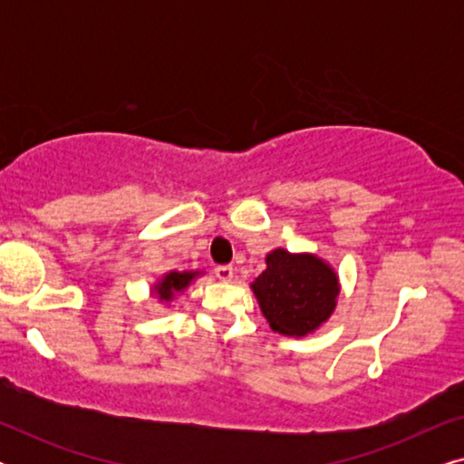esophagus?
Segmentation results:
<instances>
[{
  "mask_svg": "<svg viewBox=\"0 0 464 464\" xmlns=\"http://www.w3.org/2000/svg\"><path fill=\"white\" fill-rule=\"evenodd\" d=\"M215 276L219 278V281H224V283H227V281H232V276H234V268L232 266H215Z\"/></svg>",
  "mask_w": 464,
  "mask_h": 464,
  "instance_id": "esophagus-1",
  "label": "esophagus"
}]
</instances>
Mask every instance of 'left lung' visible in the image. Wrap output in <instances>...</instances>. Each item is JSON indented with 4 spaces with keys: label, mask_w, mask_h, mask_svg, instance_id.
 I'll use <instances>...</instances> for the list:
<instances>
[{
    "label": "left lung",
    "mask_w": 464,
    "mask_h": 464,
    "mask_svg": "<svg viewBox=\"0 0 464 464\" xmlns=\"http://www.w3.org/2000/svg\"><path fill=\"white\" fill-rule=\"evenodd\" d=\"M266 266L251 289L275 332L306 335L332 316L340 285L323 259L275 249L266 257Z\"/></svg>",
    "instance_id": "left-lung-1"
}]
</instances>
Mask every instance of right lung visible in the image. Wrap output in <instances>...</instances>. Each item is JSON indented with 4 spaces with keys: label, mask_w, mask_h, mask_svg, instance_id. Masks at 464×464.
<instances>
[{
    "label": "right lung",
    "mask_w": 464,
    "mask_h": 464,
    "mask_svg": "<svg viewBox=\"0 0 464 464\" xmlns=\"http://www.w3.org/2000/svg\"><path fill=\"white\" fill-rule=\"evenodd\" d=\"M196 275H198V272H169V275L156 285L158 297H160L162 302H170L177 291H183L194 281Z\"/></svg>",
    "instance_id": "1"
}]
</instances>
